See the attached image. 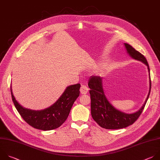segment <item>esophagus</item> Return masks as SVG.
<instances>
[{
    "instance_id": "34e87169",
    "label": "esophagus",
    "mask_w": 160,
    "mask_h": 160,
    "mask_svg": "<svg viewBox=\"0 0 160 160\" xmlns=\"http://www.w3.org/2000/svg\"><path fill=\"white\" fill-rule=\"evenodd\" d=\"M88 91V87L85 85H82L80 87V92L82 94H86Z\"/></svg>"
}]
</instances>
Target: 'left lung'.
<instances>
[{
  "label": "left lung",
  "mask_w": 160,
  "mask_h": 160,
  "mask_svg": "<svg viewBox=\"0 0 160 160\" xmlns=\"http://www.w3.org/2000/svg\"><path fill=\"white\" fill-rule=\"evenodd\" d=\"M124 45L128 54L132 58L146 65L149 72L148 63L144 55L130 44L124 43ZM149 79V91L142 107L138 112L129 114L116 109L108 100L102 87V78L98 76L91 77L88 85L90 88L89 92L91 99V115L93 120L100 127L107 129H122L132 125L141 114L149 96L151 88V78Z\"/></svg>",
  "instance_id": "obj_1"
}]
</instances>
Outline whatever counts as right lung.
I'll return each instance as SVG.
<instances>
[{"mask_svg": "<svg viewBox=\"0 0 160 160\" xmlns=\"http://www.w3.org/2000/svg\"><path fill=\"white\" fill-rule=\"evenodd\" d=\"M80 84L68 87L59 99L51 107L41 111L23 108L15 99L11 86L12 99L22 118L32 128L42 131L57 129L67 120L72 105L80 95Z\"/></svg>", "mask_w": 160, "mask_h": 160, "instance_id": "1", "label": "right lung"}]
</instances>
